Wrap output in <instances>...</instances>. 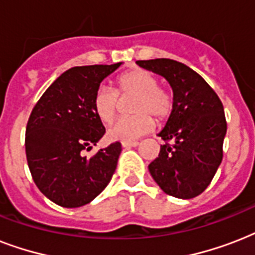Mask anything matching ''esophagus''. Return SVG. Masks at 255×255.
<instances>
[{
	"mask_svg": "<svg viewBox=\"0 0 255 255\" xmlns=\"http://www.w3.org/2000/svg\"><path fill=\"white\" fill-rule=\"evenodd\" d=\"M122 145H123L124 148L137 147V145H139V141H135V140H133V141H123V143H122Z\"/></svg>",
	"mask_w": 255,
	"mask_h": 255,
	"instance_id": "esophagus-1",
	"label": "esophagus"
}]
</instances>
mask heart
<instances>
[{
	"instance_id": "1",
	"label": "heart",
	"mask_w": 255,
	"mask_h": 255,
	"mask_svg": "<svg viewBox=\"0 0 255 255\" xmlns=\"http://www.w3.org/2000/svg\"><path fill=\"white\" fill-rule=\"evenodd\" d=\"M116 91L107 86H100L94 95V111L100 122L110 123L119 106L120 95H135L129 118L118 119L107 129L110 140L132 141L145 135L153 127V119L164 120L169 116L173 99L170 92L159 87L157 78L147 70L135 69L122 74L116 81Z\"/></svg>"
}]
</instances>
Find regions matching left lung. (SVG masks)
Listing matches in <instances>:
<instances>
[{"instance_id":"1","label":"left lung","mask_w":255,"mask_h":255,"mask_svg":"<svg viewBox=\"0 0 255 255\" xmlns=\"http://www.w3.org/2000/svg\"><path fill=\"white\" fill-rule=\"evenodd\" d=\"M165 78L173 107L159 136L165 143L149 165L156 184L169 196L189 200L201 194L222 161L226 135L224 106L201 75L184 63L159 58L136 62Z\"/></svg>"}]
</instances>
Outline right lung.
<instances>
[{
	"instance_id": "add662e5",
	"label": "right lung",
	"mask_w": 255,
	"mask_h": 255,
	"mask_svg": "<svg viewBox=\"0 0 255 255\" xmlns=\"http://www.w3.org/2000/svg\"><path fill=\"white\" fill-rule=\"evenodd\" d=\"M114 65L73 67L57 78L34 106L26 126V159L38 189L63 208L91 202L111 181L122 144L86 151L103 137L106 128L94 111V95Z\"/></svg>"
}]
</instances>
